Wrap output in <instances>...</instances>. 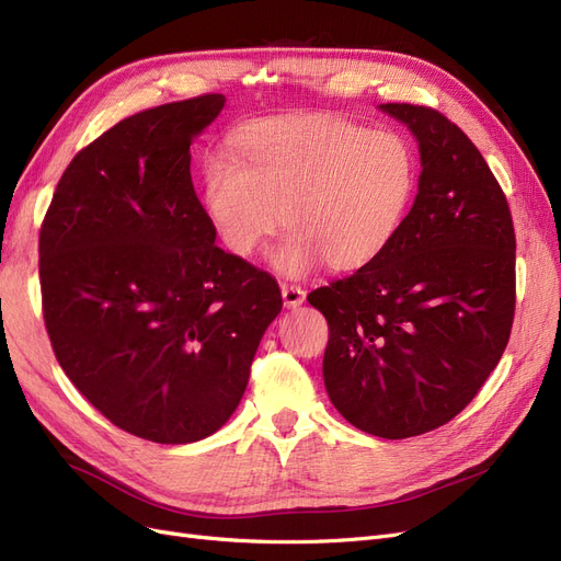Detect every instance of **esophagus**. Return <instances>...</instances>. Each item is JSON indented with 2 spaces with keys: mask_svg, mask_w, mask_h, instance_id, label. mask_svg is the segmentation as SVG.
<instances>
[{
  "mask_svg": "<svg viewBox=\"0 0 561 561\" xmlns=\"http://www.w3.org/2000/svg\"><path fill=\"white\" fill-rule=\"evenodd\" d=\"M280 293H283V301H285L287 309H297L299 304L307 299V293H304L299 285H293V283H283Z\"/></svg>",
  "mask_w": 561,
  "mask_h": 561,
  "instance_id": "1",
  "label": "esophagus"
}]
</instances>
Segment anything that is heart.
<instances>
[{
	"instance_id": "1",
	"label": "heart",
	"mask_w": 561,
	"mask_h": 561,
	"mask_svg": "<svg viewBox=\"0 0 561 561\" xmlns=\"http://www.w3.org/2000/svg\"><path fill=\"white\" fill-rule=\"evenodd\" d=\"M231 149L203 157V206L236 257H250L283 217L287 229L268 252L283 276H307L322 262L334 271L375 262L416 192L410 142L348 118H260L233 135Z\"/></svg>"
}]
</instances>
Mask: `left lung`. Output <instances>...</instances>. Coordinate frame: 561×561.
<instances>
[{
  "label": "left lung",
  "mask_w": 561,
  "mask_h": 561,
  "mask_svg": "<svg viewBox=\"0 0 561 561\" xmlns=\"http://www.w3.org/2000/svg\"><path fill=\"white\" fill-rule=\"evenodd\" d=\"M419 140V194L375 262L307 299L328 320L336 412L386 439L435 431L478 396L515 318V229L499 180L433 107L386 103Z\"/></svg>",
  "instance_id": "obj_1"
}]
</instances>
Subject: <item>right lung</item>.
<instances>
[{"mask_svg": "<svg viewBox=\"0 0 561 561\" xmlns=\"http://www.w3.org/2000/svg\"><path fill=\"white\" fill-rule=\"evenodd\" d=\"M225 95L133 114L65 168L39 231L46 332L62 371L116 428L196 443L239 407L276 278L215 245L190 147Z\"/></svg>", "mask_w": 561, "mask_h": 561, "instance_id": "right-lung-1", "label": "right lung"}]
</instances>
